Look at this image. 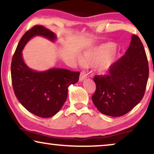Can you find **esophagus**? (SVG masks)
I'll return each mask as SVG.
<instances>
[{
  "label": "esophagus",
  "instance_id": "1",
  "mask_svg": "<svg viewBox=\"0 0 154 154\" xmlns=\"http://www.w3.org/2000/svg\"><path fill=\"white\" fill-rule=\"evenodd\" d=\"M88 77V74H87L85 72H82L80 73V77H79V81L82 82L85 79H86Z\"/></svg>",
  "mask_w": 154,
  "mask_h": 154
}]
</instances>
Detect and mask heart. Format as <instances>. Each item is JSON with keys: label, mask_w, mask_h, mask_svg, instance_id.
I'll return each mask as SVG.
<instances>
[{"label": "heart", "mask_w": 154, "mask_h": 154, "mask_svg": "<svg viewBox=\"0 0 154 154\" xmlns=\"http://www.w3.org/2000/svg\"><path fill=\"white\" fill-rule=\"evenodd\" d=\"M115 44L110 42L86 52L82 57V63L85 66L98 65L100 72H106L114 63L115 52L112 50L115 48Z\"/></svg>", "instance_id": "heart-1"}]
</instances>
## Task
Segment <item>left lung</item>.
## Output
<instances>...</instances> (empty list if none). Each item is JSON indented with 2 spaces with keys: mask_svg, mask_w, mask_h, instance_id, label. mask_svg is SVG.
Segmentation results:
<instances>
[{
  "mask_svg": "<svg viewBox=\"0 0 154 154\" xmlns=\"http://www.w3.org/2000/svg\"><path fill=\"white\" fill-rule=\"evenodd\" d=\"M149 63L140 38L132 35L124 55L113 64L108 75H95L92 102L101 113L121 116L141 102L149 78Z\"/></svg>",
  "mask_w": 154,
  "mask_h": 154,
  "instance_id": "1",
  "label": "left lung"
}]
</instances>
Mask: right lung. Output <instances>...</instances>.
Masks as SVG:
<instances>
[{
  "label": "right lung",
  "mask_w": 154,
  "mask_h": 154,
  "mask_svg": "<svg viewBox=\"0 0 154 154\" xmlns=\"http://www.w3.org/2000/svg\"><path fill=\"white\" fill-rule=\"evenodd\" d=\"M41 35L54 41L53 32L42 25H35L23 35L18 42L11 63L13 90L19 102L29 112L42 118L55 115L67 97L68 87L79 80V72L65 69L32 70L25 65L22 50L32 37Z\"/></svg>",
  "instance_id": "obj_1"
}]
</instances>
